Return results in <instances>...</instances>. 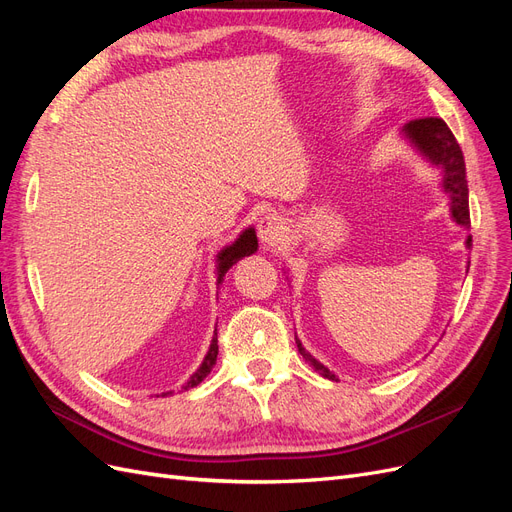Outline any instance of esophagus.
Here are the masks:
<instances>
[{
    "instance_id": "obj_1",
    "label": "esophagus",
    "mask_w": 512,
    "mask_h": 512,
    "mask_svg": "<svg viewBox=\"0 0 512 512\" xmlns=\"http://www.w3.org/2000/svg\"><path fill=\"white\" fill-rule=\"evenodd\" d=\"M258 239L265 247H275L280 245L286 239V226L282 222L280 215L267 213L265 218H260L258 222Z\"/></svg>"
}]
</instances>
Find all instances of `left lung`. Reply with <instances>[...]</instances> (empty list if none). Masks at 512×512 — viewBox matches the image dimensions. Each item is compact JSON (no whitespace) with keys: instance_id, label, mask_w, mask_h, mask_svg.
<instances>
[{"instance_id":"8db88e82","label":"left lung","mask_w":512,"mask_h":512,"mask_svg":"<svg viewBox=\"0 0 512 512\" xmlns=\"http://www.w3.org/2000/svg\"><path fill=\"white\" fill-rule=\"evenodd\" d=\"M406 141L421 153V156L431 162L433 166L442 168V192L451 200V218L455 224L470 228V207H468V181H466V162H463V153L459 143L455 141L453 132L448 130L446 123L438 117H425V119H414L406 123L404 130ZM472 245V237L468 235L466 247ZM297 339V335H294ZM297 348L303 359L312 365L320 376L337 380L333 371H329L320 361H316L312 354H309L303 344L297 339Z\"/></svg>"}]
</instances>
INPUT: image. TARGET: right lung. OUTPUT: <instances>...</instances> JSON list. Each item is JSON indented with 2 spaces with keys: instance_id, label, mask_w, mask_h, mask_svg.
I'll return each mask as SVG.
<instances>
[{
  "instance_id": "add662e5",
  "label": "right lung",
  "mask_w": 512,
  "mask_h": 512,
  "mask_svg": "<svg viewBox=\"0 0 512 512\" xmlns=\"http://www.w3.org/2000/svg\"><path fill=\"white\" fill-rule=\"evenodd\" d=\"M256 250H258L256 230L250 226V228H245L235 241H232V243L226 245V247H222V250L218 252V258H215V273H218V282H215V284L220 286V284L224 282L226 271H228L232 265H237V262H239L241 258L252 256ZM215 361H218V333L213 331V339H211L209 352L205 354V359H203V363H200V367L190 376V380L185 382L183 389H185V391L194 389L196 384L203 382V380L211 374V369H213ZM164 395H170V393H162V397H164Z\"/></svg>"
}]
</instances>
